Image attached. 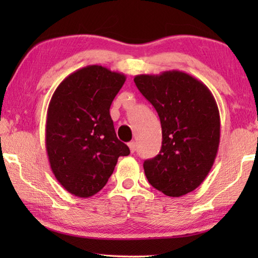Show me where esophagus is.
<instances>
[{
	"label": "esophagus",
	"instance_id": "1",
	"mask_svg": "<svg viewBox=\"0 0 258 258\" xmlns=\"http://www.w3.org/2000/svg\"><path fill=\"white\" fill-rule=\"evenodd\" d=\"M128 147H129V149H130V151H132V153H134V151L136 150V142H129L128 143Z\"/></svg>",
	"mask_w": 258,
	"mask_h": 258
}]
</instances>
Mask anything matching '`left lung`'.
Returning a JSON list of instances; mask_svg holds the SVG:
<instances>
[{"label": "left lung", "instance_id": "8db88e82", "mask_svg": "<svg viewBox=\"0 0 258 258\" xmlns=\"http://www.w3.org/2000/svg\"><path fill=\"white\" fill-rule=\"evenodd\" d=\"M134 82L156 109L162 126L160 154L143 163L148 181L170 197L194 191L213 168L220 146V111L213 94L179 70L137 75Z\"/></svg>", "mask_w": 258, "mask_h": 258}]
</instances>
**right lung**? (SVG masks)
Instances as JSON below:
<instances>
[{
  "label": "right lung",
  "mask_w": 258,
  "mask_h": 258,
  "mask_svg": "<svg viewBox=\"0 0 258 258\" xmlns=\"http://www.w3.org/2000/svg\"><path fill=\"white\" fill-rule=\"evenodd\" d=\"M124 82V74L87 66L67 76L52 94L45 149L56 179L77 197L100 191L118 157L130 154L116 136L109 111Z\"/></svg>",
  "instance_id": "obj_1"
}]
</instances>
